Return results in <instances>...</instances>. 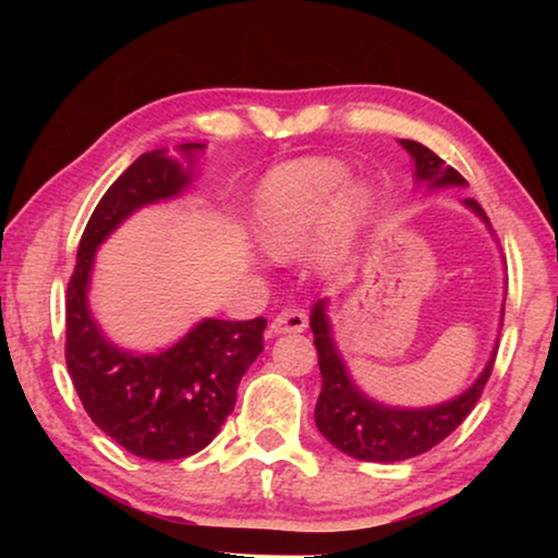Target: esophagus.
<instances>
[{"label":"esophagus","instance_id":"obj_1","mask_svg":"<svg viewBox=\"0 0 558 558\" xmlns=\"http://www.w3.org/2000/svg\"><path fill=\"white\" fill-rule=\"evenodd\" d=\"M304 327H307V312L302 307H294V304H289L279 312L277 317L271 319V332H302Z\"/></svg>","mask_w":558,"mask_h":558}]
</instances>
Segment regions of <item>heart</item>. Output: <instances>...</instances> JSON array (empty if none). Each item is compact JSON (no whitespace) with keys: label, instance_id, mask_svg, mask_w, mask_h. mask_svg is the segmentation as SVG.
<instances>
[{"label":"heart","instance_id":"1","mask_svg":"<svg viewBox=\"0 0 558 558\" xmlns=\"http://www.w3.org/2000/svg\"><path fill=\"white\" fill-rule=\"evenodd\" d=\"M345 180L348 170L335 159H307L281 170L258 197L256 231L264 246L277 256L302 248L327 223L335 195ZM363 205L357 190L340 197L325 235V256L348 239Z\"/></svg>","mask_w":558,"mask_h":558}]
</instances>
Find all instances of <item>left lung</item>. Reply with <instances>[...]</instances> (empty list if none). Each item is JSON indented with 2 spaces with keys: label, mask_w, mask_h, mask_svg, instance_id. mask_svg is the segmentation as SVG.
<instances>
[{
  "label": "left lung",
  "mask_w": 558,
  "mask_h": 558,
  "mask_svg": "<svg viewBox=\"0 0 558 558\" xmlns=\"http://www.w3.org/2000/svg\"><path fill=\"white\" fill-rule=\"evenodd\" d=\"M403 147L416 162V178L426 180L434 187L441 185H464V178L454 167H447L445 159L434 155L429 147L414 140H401ZM480 218L487 220L485 210L477 201L468 197L464 201ZM310 327L315 332L317 363L323 373V391H319L315 407V422L323 437L355 460L365 462H399L409 457H418L437 447L447 439L457 426H460L483 393L490 378L495 353L490 363L485 365L483 376L475 386L454 401L441 403L432 409H388L380 403L365 399V396L348 378L345 365H342L338 350L332 345L330 325L325 317V302H317L312 310Z\"/></svg>",
  "instance_id": "1"
}]
</instances>
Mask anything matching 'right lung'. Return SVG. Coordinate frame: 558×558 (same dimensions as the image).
<instances>
[{
    "label": "right lung",
    "mask_w": 558,
    "mask_h": 558,
    "mask_svg": "<svg viewBox=\"0 0 558 558\" xmlns=\"http://www.w3.org/2000/svg\"><path fill=\"white\" fill-rule=\"evenodd\" d=\"M187 180L162 151L134 159L88 218L65 296V365L83 409L126 452L155 462L182 460L210 445L235 407L243 373L264 350V317L205 319L165 353L136 357L109 345L88 315L98 243L129 213L178 195Z\"/></svg>",
    "instance_id": "1"
}]
</instances>
